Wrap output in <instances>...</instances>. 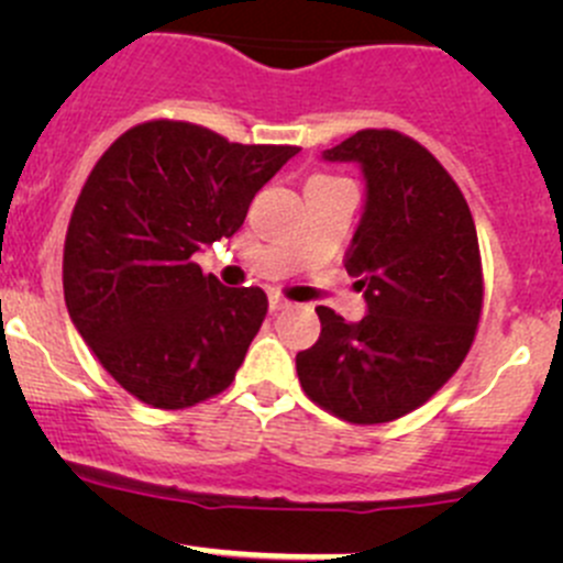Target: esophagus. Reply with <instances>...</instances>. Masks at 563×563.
Listing matches in <instances>:
<instances>
[{
    "label": "esophagus",
    "mask_w": 563,
    "mask_h": 563,
    "mask_svg": "<svg viewBox=\"0 0 563 563\" xmlns=\"http://www.w3.org/2000/svg\"><path fill=\"white\" fill-rule=\"evenodd\" d=\"M291 308V302H288L286 297H280V294H269V310L272 313H280V310H288Z\"/></svg>",
    "instance_id": "34e87169"
}]
</instances>
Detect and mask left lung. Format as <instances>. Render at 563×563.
Listing matches in <instances>:
<instances>
[{"label": "left lung", "instance_id": "left-lung-1", "mask_svg": "<svg viewBox=\"0 0 563 563\" xmlns=\"http://www.w3.org/2000/svg\"><path fill=\"white\" fill-rule=\"evenodd\" d=\"M323 157L365 172L345 266L371 313L345 321L316 308L321 334L297 354L299 384L345 422H395L444 387L474 343L485 299L476 225L457 181L411 135L367 128Z\"/></svg>", "mask_w": 563, "mask_h": 563}]
</instances>
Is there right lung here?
I'll return each mask as SVG.
<instances>
[{
	"label": "right lung",
	"mask_w": 563,
	"mask_h": 563,
	"mask_svg": "<svg viewBox=\"0 0 563 563\" xmlns=\"http://www.w3.org/2000/svg\"><path fill=\"white\" fill-rule=\"evenodd\" d=\"M297 152L150 119L95 163L67 225L65 302L135 400L179 411L231 387L269 302L258 286L203 275L192 255L234 236L255 192Z\"/></svg>",
	"instance_id": "right-lung-1"
}]
</instances>
